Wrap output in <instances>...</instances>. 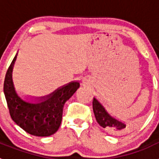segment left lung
Listing matches in <instances>:
<instances>
[{
	"mask_svg": "<svg viewBox=\"0 0 159 159\" xmlns=\"http://www.w3.org/2000/svg\"><path fill=\"white\" fill-rule=\"evenodd\" d=\"M93 111L97 123L111 134H122L127 130L126 123L111 116L96 98L92 101Z\"/></svg>",
	"mask_w": 159,
	"mask_h": 159,
	"instance_id": "obj_1",
	"label": "left lung"
}]
</instances>
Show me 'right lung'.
<instances>
[{"mask_svg": "<svg viewBox=\"0 0 159 159\" xmlns=\"http://www.w3.org/2000/svg\"><path fill=\"white\" fill-rule=\"evenodd\" d=\"M16 56L17 53L8 67L4 82V93L11 118L32 135H52L61 124L64 103L80 88V83L71 82L47 96L36 98L38 102H26L18 96L12 81V69Z\"/></svg>", "mask_w": 159, "mask_h": 159, "instance_id": "right-lung-1", "label": "right lung"}]
</instances>
